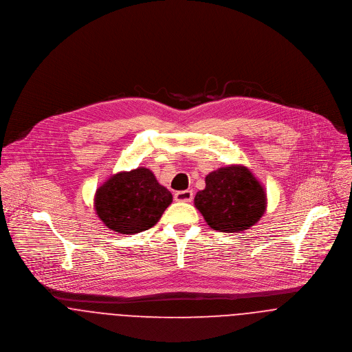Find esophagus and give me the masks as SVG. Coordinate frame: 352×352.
Masks as SVG:
<instances>
[{"label": "esophagus", "instance_id": "obj_1", "mask_svg": "<svg viewBox=\"0 0 352 352\" xmlns=\"http://www.w3.org/2000/svg\"><path fill=\"white\" fill-rule=\"evenodd\" d=\"M193 197H195L193 190H182V192H177L174 195L175 201H178V202H190L193 199Z\"/></svg>", "mask_w": 352, "mask_h": 352}]
</instances>
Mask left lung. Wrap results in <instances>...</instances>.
I'll use <instances>...</instances> for the list:
<instances>
[{
  "mask_svg": "<svg viewBox=\"0 0 352 352\" xmlns=\"http://www.w3.org/2000/svg\"><path fill=\"white\" fill-rule=\"evenodd\" d=\"M205 184L195 195V205L214 231L240 234L255 226L266 210L265 188L244 166L220 167L206 175Z\"/></svg>",
  "mask_w": 352,
  "mask_h": 352,
  "instance_id": "left-lung-1",
  "label": "left lung"
}]
</instances>
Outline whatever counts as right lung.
Instances as JSON below:
<instances>
[{
	"instance_id": "add662e5",
	"label": "right lung",
	"mask_w": 352,
	"mask_h": 352,
	"mask_svg": "<svg viewBox=\"0 0 352 352\" xmlns=\"http://www.w3.org/2000/svg\"><path fill=\"white\" fill-rule=\"evenodd\" d=\"M173 195L146 167L112 175L94 197V209L101 221L118 234H133L154 227Z\"/></svg>"
}]
</instances>
